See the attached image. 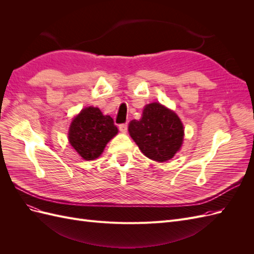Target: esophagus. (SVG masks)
<instances>
[{
    "mask_svg": "<svg viewBox=\"0 0 254 254\" xmlns=\"http://www.w3.org/2000/svg\"><path fill=\"white\" fill-rule=\"evenodd\" d=\"M119 128H120V130H121V132L126 133L127 130H128V124H127V123H125V124H120Z\"/></svg>",
    "mask_w": 254,
    "mask_h": 254,
    "instance_id": "34e87169",
    "label": "esophagus"
}]
</instances>
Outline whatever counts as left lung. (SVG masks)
I'll return each mask as SVG.
<instances>
[{
	"instance_id": "obj_1",
	"label": "left lung",
	"mask_w": 254,
	"mask_h": 254,
	"mask_svg": "<svg viewBox=\"0 0 254 254\" xmlns=\"http://www.w3.org/2000/svg\"><path fill=\"white\" fill-rule=\"evenodd\" d=\"M128 131L144 155L157 162L172 159L184 135L178 115L159 103L146 105L142 119L130 122Z\"/></svg>"
}]
</instances>
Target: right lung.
<instances>
[{"label":"right lung","mask_w":254,"mask_h":254,"mask_svg":"<svg viewBox=\"0 0 254 254\" xmlns=\"http://www.w3.org/2000/svg\"><path fill=\"white\" fill-rule=\"evenodd\" d=\"M118 127L109 115H103L94 107H88L74 118L68 131V141L84 160H94L102 155Z\"/></svg>","instance_id":"obj_1"}]
</instances>
